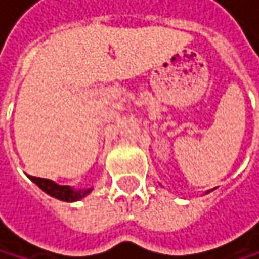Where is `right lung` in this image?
<instances>
[{
    "label": "right lung",
    "instance_id": "right-lung-1",
    "mask_svg": "<svg viewBox=\"0 0 259 259\" xmlns=\"http://www.w3.org/2000/svg\"><path fill=\"white\" fill-rule=\"evenodd\" d=\"M29 179H31L38 188H41V190L53 196L59 200H63V202H74V200H79L82 197H85L88 193H90L92 190H71L69 186H65V185H57L56 182L53 180H48V179H40V177H34V176H29Z\"/></svg>",
    "mask_w": 259,
    "mask_h": 259
}]
</instances>
